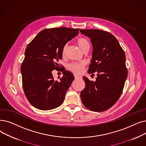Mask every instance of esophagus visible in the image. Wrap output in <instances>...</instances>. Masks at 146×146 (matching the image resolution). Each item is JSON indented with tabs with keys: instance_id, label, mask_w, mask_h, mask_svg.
Returning <instances> with one entry per match:
<instances>
[{
	"instance_id": "1",
	"label": "esophagus",
	"mask_w": 146,
	"mask_h": 146,
	"mask_svg": "<svg viewBox=\"0 0 146 146\" xmlns=\"http://www.w3.org/2000/svg\"><path fill=\"white\" fill-rule=\"evenodd\" d=\"M74 79H78L79 78H80V76L77 74H74Z\"/></svg>"
}]
</instances>
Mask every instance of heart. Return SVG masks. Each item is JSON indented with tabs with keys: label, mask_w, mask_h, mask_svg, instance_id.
I'll list each match as a JSON object with an SVG mask.
<instances>
[{
	"label": "heart",
	"mask_w": 146,
	"mask_h": 146,
	"mask_svg": "<svg viewBox=\"0 0 146 146\" xmlns=\"http://www.w3.org/2000/svg\"><path fill=\"white\" fill-rule=\"evenodd\" d=\"M77 43L79 47V48L83 51V50L87 47H90V43L84 37H80L77 40ZM66 46H65L63 48L62 50V54H64L66 52ZM85 65V63L84 62H72L69 64L67 66L68 70H70L76 73H80L82 69L84 67Z\"/></svg>",
	"instance_id": "heart-1"
}]
</instances>
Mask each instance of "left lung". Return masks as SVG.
I'll use <instances>...</instances> for the list:
<instances>
[{
    "mask_svg": "<svg viewBox=\"0 0 146 146\" xmlns=\"http://www.w3.org/2000/svg\"><path fill=\"white\" fill-rule=\"evenodd\" d=\"M90 38L93 50L88 72H97L96 80L92 82L84 76L85 87L80 92L83 104L93 111H103L110 109L121 95L128 70L126 56L116 38L101 30H80Z\"/></svg>",
    "mask_w": 146,
    "mask_h": 146,
    "instance_id": "obj_1",
    "label": "left lung"
}]
</instances>
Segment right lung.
Listing matches in <instances>:
<instances>
[{
	"instance_id": "obj_1",
	"label": "right lung",
	"mask_w": 146,
	"mask_h": 146,
	"mask_svg": "<svg viewBox=\"0 0 146 146\" xmlns=\"http://www.w3.org/2000/svg\"><path fill=\"white\" fill-rule=\"evenodd\" d=\"M79 29H48L41 31L27 45L21 67L23 87L29 103L35 108L49 110L62 104L74 80L73 74L62 72L60 81L52 72L58 68L66 44L76 36Z\"/></svg>"
}]
</instances>
